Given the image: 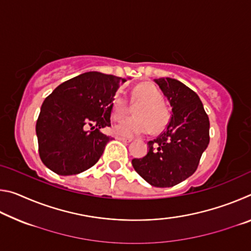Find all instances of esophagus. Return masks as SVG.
Returning a JSON list of instances; mask_svg holds the SVG:
<instances>
[{"instance_id":"34e87169","label":"esophagus","mask_w":251,"mask_h":251,"mask_svg":"<svg viewBox=\"0 0 251 251\" xmlns=\"http://www.w3.org/2000/svg\"><path fill=\"white\" fill-rule=\"evenodd\" d=\"M115 138H116V139H118V141H121V142H124V143H130V142H131V139H130V138H124V137H120V136H116Z\"/></svg>"}]
</instances>
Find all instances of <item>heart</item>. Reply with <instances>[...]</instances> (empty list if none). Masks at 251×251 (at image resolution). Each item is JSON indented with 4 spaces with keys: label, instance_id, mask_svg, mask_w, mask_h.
<instances>
[{
    "label": "heart",
    "instance_id": "heart-1",
    "mask_svg": "<svg viewBox=\"0 0 251 251\" xmlns=\"http://www.w3.org/2000/svg\"><path fill=\"white\" fill-rule=\"evenodd\" d=\"M133 103L141 104L135 109L137 117L125 118L113 127L114 134L124 138L145 135L151 129L159 131L168 124L169 110L163 103V95L154 84L142 83L133 91ZM128 104L123 96H116L112 103V116L121 120L128 113Z\"/></svg>",
    "mask_w": 251,
    "mask_h": 251
}]
</instances>
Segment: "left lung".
I'll return each instance as SVG.
<instances>
[{
  "instance_id": "left-lung-1",
  "label": "left lung",
  "mask_w": 251,
  "mask_h": 251,
  "mask_svg": "<svg viewBox=\"0 0 251 251\" xmlns=\"http://www.w3.org/2000/svg\"><path fill=\"white\" fill-rule=\"evenodd\" d=\"M154 82L171 104V121L164 133L147 143V155L131 164L148 184L165 188L196 172L209 144V118L199 96L185 84L171 77Z\"/></svg>"
}]
</instances>
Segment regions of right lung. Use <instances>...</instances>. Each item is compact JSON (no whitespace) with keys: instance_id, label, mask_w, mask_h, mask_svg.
<instances>
[{"instance_id":"obj_1","label":"right lung","mask_w":251,"mask_h":251,"mask_svg":"<svg viewBox=\"0 0 251 251\" xmlns=\"http://www.w3.org/2000/svg\"><path fill=\"white\" fill-rule=\"evenodd\" d=\"M125 82L87 72L58 85L46 97L36 122L39 152L46 167L70 176L94 166L112 139L100 129L110 126L114 96Z\"/></svg>"}]
</instances>
